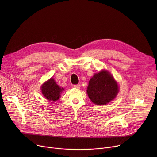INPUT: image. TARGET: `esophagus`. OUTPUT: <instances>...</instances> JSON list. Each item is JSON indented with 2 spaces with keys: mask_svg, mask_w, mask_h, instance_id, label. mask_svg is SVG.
<instances>
[{
  "mask_svg": "<svg viewBox=\"0 0 157 157\" xmlns=\"http://www.w3.org/2000/svg\"><path fill=\"white\" fill-rule=\"evenodd\" d=\"M74 87L76 88V89H80V85L79 84H75V85H74Z\"/></svg>",
  "mask_w": 157,
  "mask_h": 157,
  "instance_id": "1",
  "label": "esophagus"
}]
</instances>
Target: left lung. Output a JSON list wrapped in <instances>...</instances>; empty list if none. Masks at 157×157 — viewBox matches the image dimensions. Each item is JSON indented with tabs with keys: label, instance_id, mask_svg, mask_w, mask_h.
<instances>
[{
	"label": "left lung",
	"instance_id": "obj_1",
	"mask_svg": "<svg viewBox=\"0 0 157 157\" xmlns=\"http://www.w3.org/2000/svg\"><path fill=\"white\" fill-rule=\"evenodd\" d=\"M119 92L117 82L109 73L102 71L90 79L87 89L91 101L98 105H105L114 99Z\"/></svg>",
	"mask_w": 157,
	"mask_h": 157
}]
</instances>
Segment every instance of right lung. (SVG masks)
I'll list each match as a JSON object with an SVG mask.
<instances>
[{"mask_svg":"<svg viewBox=\"0 0 157 157\" xmlns=\"http://www.w3.org/2000/svg\"><path fill=\"white\" fill-rule=\"evenodd\" d=\"M64 90L56 83L53 78L50 79L41 86L43 96L49 101H56L60 98L61 93Z\"/></svg>","mask_w":157,"mask_h":157,"instance_id":"add662e5","label":"right lung"}]
</instances>
